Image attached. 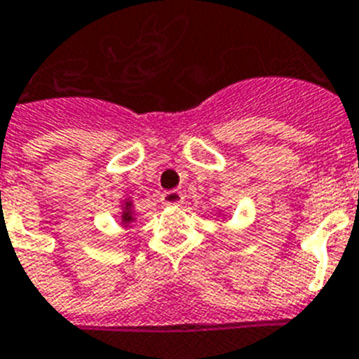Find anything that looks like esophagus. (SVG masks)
I'll return each mask as SVG.
<instances>
[{
  "instance_id": "34e87169",
  "label": "esophagus",
  "mask_w": 359,
  "mask_h": 359,
  "mask_svg": "<svg viewBox=\"0 0 359 359\" xmlns=\"http://www.w3.org/2000/svg\"><path fill=\"white\" fill-rule=\"evenodd\" d=\"M183 201V194L180 191H167L161 194V203L165 205H180Z\"/></svg>"
}]
</instances>
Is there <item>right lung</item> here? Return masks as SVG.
I'll return each mask as SVG.
<instances>
[{
    "instance_id": "1",
    "label": "right lung",
    "mask_w": 359,
    "mask_h": 359,
    "mask_svg": "<svg viewBox=\"0 0 359 359\" xmlns=\"http://www.w3.org/2000/svg\"><path fill=\"white\" fill-rule=\"evenodd\" d=\"M132 220H133V216H132V211H130V203H126V211L123 212V222L124 224H130Z\"/></svg>"
}]
</instances>
